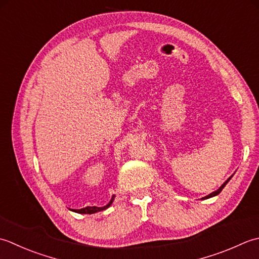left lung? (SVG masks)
Returning a JSON list of instances; mask_svg holds the SVG:
<instances>
[{"instance_id":"obj_1","label":"left lung","mask_w":259,"mask_h":259,"mask_svg":"<svg viewBox=\"0 0 259 259\" xmlns=\"http://www.w3.org/2000/svg\"><path fill=\"white\" fill-rule=\"evenodd\" d=\"M231 178H233V176H231V177H230V178L228 179V180H227V181H226V182H225V183L223 184V186H221V187H220V188H219V189L217 190V191H214V192H212V193H210V194H209V196H207V197H204V198H202V199H209V198H211V197H214V196H217V194H219V193H220L221 191H223V189L225 188V186H226V184L229 182V180H230V179H231Z\"/></svg>"}]
</instances>
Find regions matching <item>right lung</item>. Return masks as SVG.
Returning a JSON list of instances; mask_svg holds the SVG:
<instances>
[{
  "mask_svg": "<svg viewBox=\"0 0 259 259\" xmlns=\"http://www.w3.org/2000/svg\"><path fill=\"white\" fill-rule=\"evenodd\" d=\"M113 200H114V196H113V198H112V200H110L109 201V203L108 204H106V205H104V207H86V208H82V209H73L72 211H75V212H78V213H95V212H98V211H102V210H105V209H107L110 204H112V202H113Z\"/></svg>",
  "mask_w": 259,
  "mask_h": 259,
  "instance_id": "obj_1",
  "label": "right lung"
}]
</instances>
